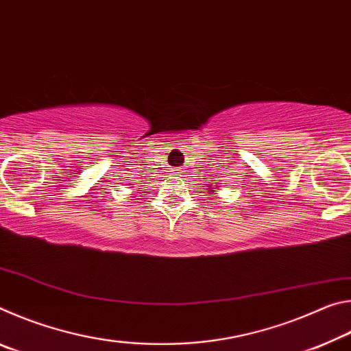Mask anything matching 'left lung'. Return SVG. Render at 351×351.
Instances as JSON below:
<instances>
[{"instance_id": "obj_1", "label": "left lung", "mask_w": 351, "mask_h": 351, "mask_svg": "<svg viewBox=\"0 0 351 351\" xmlns=\"http://www.w3.org/2000/svg\"><path fill=\"white\" fill-rule=\"evenodd\" d=\"M218 187H219V186H209V192L213 193V189H218Z\"/></svg>"}]
</instances>
